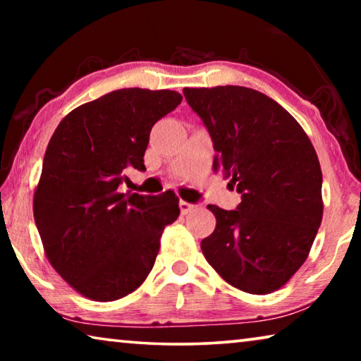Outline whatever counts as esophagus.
<instances>
[{"label":"esophagus","mask_w":361,"mask_h":361,"mask_svg":"<svg viewBox=\"0 0 361 361\" xmlns=\"http://www.w3.org/2000/svg\"><path fill=\"white\" fill-rule=\"evenodd\" d=\"M195 209H197V205L185 202V200H180V210H181L183 215H188V213H191V212L195 210Z\"/></svg>","instance_id":"34e87169"}]
</instances>
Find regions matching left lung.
<instances>
[{"mask_svg":"<svg viewBox=\"0 0 361 361\" xmlns=\"http://www.w3.org/2000/svg\"><path fill=\"white\" fill-rule=\"evenodd\" d=\"M209 130L213 169L240 194L235 210L209 205L216 228L200 242L226 282L267 295L307 258L323 215L319 157L298 121L276 100L242 85L183 89Z\"/></svg>","mask_w":361,"mask_h":361,"instance_id":"obj_1","label":"left lung"}]
</instances>
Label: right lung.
<instances>
[{
    "instance_id": "1",
    "label": "right lung",
    "mask_w": 361,
    "mask_h": 361,
    "mask_svg": "<svg viewBox=\"0 0 361 361\" xmlns=\"http://www.w3.org/2000/svg\"><path fill=\"white\" fill-rule=\"evenodd\" d=\"M175 90L119 89L65 116L47 145L35 191L36 228L52 267L82 296L116 301L148 277L162 231L180 215L173 191L121 192L145 172L156 122L180 105Z\"/></svg>"
}]
</instances>
